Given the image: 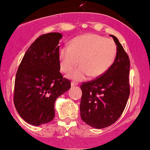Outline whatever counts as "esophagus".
Wrapping results in <instances>:
<instances>
[{
    "label": "esophagus",
    "mask_w": 150,
    "mask_h": 150,
    "mask_svg": "<svg viewBox=\"0 0 150 150\" xmlns=\"http://www.w3.org/2000/svg\"><path fill=\"white\" fill-rule=\"evenodd\" d=\"M77 86V83L75 82H71V86Z\"/></svg>",
    "instance_id": "obj_1"
}]
</instances>
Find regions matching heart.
<instances>
[{
  "label": "heart",
  "mask_w": 150,
  "mask_h": 150,
  "mask_svg": "<svg viewBox=\"0 0 150 150\" xmlns=\"http://www.w3.org/2000/svg\"><path fill=\"white\" fill-rule=\"evenodd\" d=\"M117 55V47L110 39L104 38L94 33L77 36L70 41V46L59 49L61 69L70 73L79 64L81 66L69 75L76 81L92 78L103 75L110 68Z\"/></svg>",
  "instance_id": "heart-1"
}]
</instances>
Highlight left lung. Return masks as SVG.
<instances>
[{"mask_svg":"<svg viewBox=\"0 0 150 150\" xmlns=\"http://www.w3.org/2000/svg\"><path fill=\"white\" fill-rule=\"evenodd\" d=\"M117 55L110 68L98 78L82 83L80 101L82 120L96 129L111 126L124 110L130 94L129 56L115 35Z\"/></svg>","mask_w":150,"mask_h":150,"instance_id":"left-lung-1","label":"left lung"}]
</instances>
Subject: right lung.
<instances>
[{
  "label": "right lung",
  "mask_w": 150,
  "mask_h": 150,
  "mask_svg": "<svg viewBox=\"0 0 150 150\" xmlns=\"http://www.w3.org/2000/svg\"><path fill=\"white\" fill-rule=\"evenodd\" d=\"M62 35L50 33L38 38L27 50L14 82V103L20 117L33 126L54 118L57 98L70 88L60 73L59 42Z\"/></svg>",
  "instance_id": "add662e5"
}]
</instances>
